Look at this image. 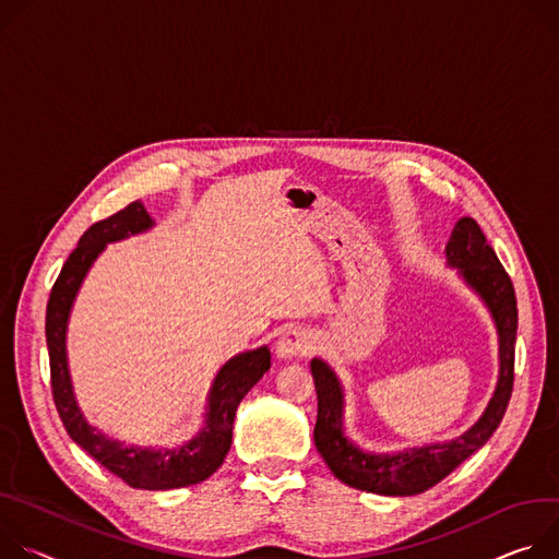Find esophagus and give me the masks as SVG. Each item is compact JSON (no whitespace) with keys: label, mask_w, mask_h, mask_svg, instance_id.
Instances as JSON below:
<instances>
[{"label":"esophagus","mask_w":559,"mask_h":559,"mask_svg":"<svg viewBox=\"0 0 559 559\" xmlns=\"http://www.w3.org/2000/svg\"><path fill=\"white\" fill-rule=\"evenodd\" d=\"M313 340H311V333H308L306 329L301 326H286L277 342H275V357L282 359V361H288V359H295L299 355H304L308 348H311Z\"/></svg>","instance_id":"34e87169"}]
</instances>
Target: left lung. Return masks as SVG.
I'll return each mask as SVG.
<instances>
[{"instance_id": "8db88e82", "label": "left lung", "mask_w": 559, "mask_h": 559, "mask_svg": "<svg viewBox=\"0 0 559 559\" xmlns=\"http://www.w3.org/2000/svg\"><path fill=\"white\" fill-rule=\"evenodd\" d=\"M447 264L481 299L498 333V384L477 421L462 436L444 442L373 451L361 447L346 428V391L335 370L320 357L311 359L318 391L316 447L333 475L366 492L386 498H411L442 481L466 457L479 451L500 426L511 391L518 335V301L511 277L488 246L473 217H462L444 248Z\"/></svg>"}]
</instances>
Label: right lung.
Returning a JSON list of instances; mask_svg holds the SVG:
<instances>
[{
    "mask_svg": "<svg viewBox=\"0 0 559 559\" xmlns=\"http://www.w3.org/2000/svg\"><path fill=\"white\" fill-rule=\"evenodd\" d=\"M155 226L142 202H133L112 217L93 224L61 269L46 306V344L50 384L57 413L71 440L104 468L144 490H170L209 479L224 462L233 442V421L239 402L271 368L269 346L243 350L222 364L211 382L198 421L177 438L146 444L112 436L91 424L78 404L69 368V322L78 293L108 243L142 235Z\"/></svg>",
    "mask_w": 559,
    "mask_h": 559,
    "instance_id": "obj_1",
    "label": "right lung"
}]
</instances>
